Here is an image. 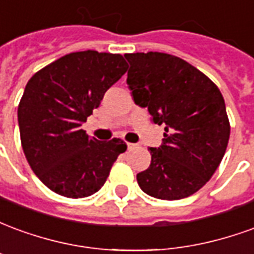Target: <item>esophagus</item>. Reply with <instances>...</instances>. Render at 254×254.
<instances>
[{
  "label": "esophagus",
  "mask_w": 254,
  "mask_h": 254,
  "mask_svg": "<svg viewBox=\"0 0 254 254\" xmlns=\"http://www.w3.org/2000/svg\"><path fill=\"white\" fill-rule=\"evenodd\" d=\"M134 148H137V144L127 143V149H134Z\"/></svg>",
  "instance_id": "esophagus-1"
}]
</instances>
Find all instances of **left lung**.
<instances>
[{
	"instance_id": "left-lung-1",
	"label": "left lung",
	"mask_w": 254,
	"mask_h": 254,
	"mask_svg": "<svg viewBox=\"0 0 254 254\" xmlns=\"http://www.w3.org/2000/svg\"><path fill=\"white\" fill-rule=\"evenodd\" d=\"M134 103L165 125L163 143L149 148L151 165L137 174L144 193L180 200L201 189L223 159L230 137L224 99L209 78L166 53L125 54Z\"/></svg>"
}]
</instances>
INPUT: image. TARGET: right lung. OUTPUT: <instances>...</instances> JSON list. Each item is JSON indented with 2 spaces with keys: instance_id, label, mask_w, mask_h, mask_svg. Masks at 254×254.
<instances>
[{
  "instance_id": "add662e5",
  "label": "right lung",
  "mask_w": 254,
  "mask_h": 254,
  "mask_svg": "<svg viewBox=\"0 0 254 254\" xmlns=\"http://www.w3.org/2000/svg\"><path fill=\"white\" fill-rule=\"evenodd\" d=\"M127 70L121 54L87 50L58 58L28 80L17 109L21 147L50 190L69 198L94 194L127 151L121 138L99 141L81 129Z\"/></svg>"
}]
</instances>
